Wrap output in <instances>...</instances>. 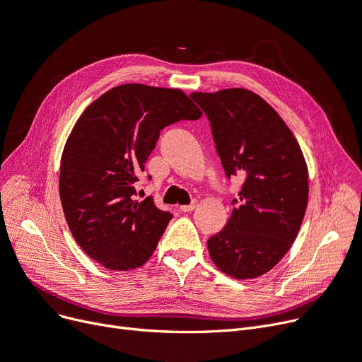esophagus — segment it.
<instances>
[{"mask_svg": "<svg viewBox=\"0 0 362 362\" xmlns=\"http://www.w3.org/2000/svg\"><path fill=\"white\" fill-rule=\"evenodd\" d=\"M195 207H197V203L194 202V203H191V204H188V206H180V211H183V213H188V211L195 210Z\"/></svg>", "mask_w": 362, "mask_h": 362, "instance_id": "1", "label": "esophagus"}]
</instances>
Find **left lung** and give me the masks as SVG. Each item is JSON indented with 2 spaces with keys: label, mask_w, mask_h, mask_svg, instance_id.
Wrapping results in <instances>:
<instances>
[{
  "label": "left lung",
  "mask_w": 362,
  "mask_h": 362,
  "mask_svg": "<svg viewBox=\"0 0 362 362\" xmlns=\"http://www.w3.org/2000/svg\"><path fill=\"white\" fill-rule=\"evenodd\" d=\"M191 98L210 120L226 177H245L228 223L207 240L210 258L231 277L262 276L291 249L304 218L309 173L301 147L255 92L231 88Z\"/></svg>",
  "instance_id": "8db88e82"
}]
</instances>
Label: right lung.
<instances>
[{
	"label": "right lung",
	"mask_w": 362,
	"mask_h": 362,
	"mask_svg": "<svg viewBox=\"0 0 362 362\" xmlns=\"http://www.w3.org/2000/svg\"><path fill=\"white\" fill-rule=\"evenodd\" d=\"M202 112L180 89L127 83L89 104L66 139L59 195L69 228L86 255L109 270L141 267L171 213L152 197L136 202V182L159 131Z\"/></svg>",
	"instance_id": "obj_1"
}]
</instances>
